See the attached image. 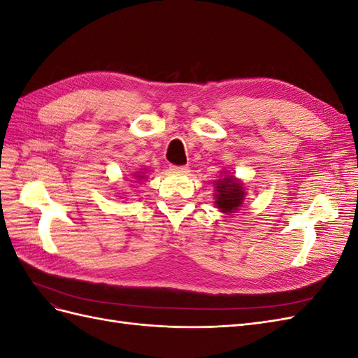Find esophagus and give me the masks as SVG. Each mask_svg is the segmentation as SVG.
<instances>
[{
	"label": "esophagus",
	"instance_id": "obj_1",
	"mask_svg": "<svg viewBox=\"0 0 358 358\" xmlns=\"http://www.w3.org/2000/svg\"><path fill=\"white\" fill-rule=\"evenodd\" d=\"M173 171H178V173H188L189 167L188 166H171Z\"/></svg>",
	"mask_w": 358,
	"mask_h": 358
}]
</instances>
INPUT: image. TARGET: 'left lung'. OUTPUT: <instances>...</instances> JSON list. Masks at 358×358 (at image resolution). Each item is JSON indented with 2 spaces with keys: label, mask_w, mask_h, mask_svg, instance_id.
<instances>
[{
  "label": "left lung",
  "mask_w": 358,
  "mask_h": 358,
  "mask_svg": "<svg viewBox=\"0 0 358 358\" xmlns=\"http://www.w3.org/2000/svg\"><path fill=\"white\" fill-rule=\"evenodd\" d=\"M215 204L224 213H234L239 210L245 200L243 183L234 176L225 175L215 182Z\"/></svg>",
  "instance_id": "8db88e82"
}]
</instances>
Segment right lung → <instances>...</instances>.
<instances>
[{"label": "right lung", "instance_id": "1", "mask_svg": "<svg viewBox=\"0 0 358 358\" xmlns=\"http://www.w3.org/2000/svg\"><path fill=\"white\" fill-rule=\"evenodd\" d=\"M140 175H142V171H140V173H138V175H134V176H136L137 179H143V178H145V176H140Z\"/></svg>", "mask_w": 358, "mask_h": 358}]
</instances>
